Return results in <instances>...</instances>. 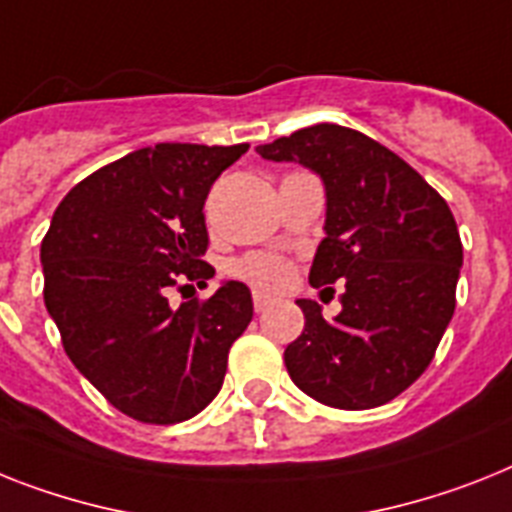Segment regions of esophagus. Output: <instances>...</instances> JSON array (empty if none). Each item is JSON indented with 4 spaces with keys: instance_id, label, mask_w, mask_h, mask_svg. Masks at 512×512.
<instances>
[{
    "instance_id": "obj_1",
    "label": "esophagus",
    "mask_w": 512,
    "mask_h": 512,
    "mask_svg": "<svg viewBox=\"0 0 512 512\" xmlns=\"http://www.w3.org/2000/svg\"><path fill=\"white\" fill-rule=\"evenodd\" d=\"M272 303H274L272 295L259 293V290L253 293V308H256V311H264V308H269V306H272Z\"/></svg>"
}]
</instances>
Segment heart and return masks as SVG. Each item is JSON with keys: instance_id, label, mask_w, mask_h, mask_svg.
<instances>
[{"instance_id": "obj_1", "label": "heart", "mask_w": 512, "mask_h": 512, "mask_svg": "<svg viewBox=\"0 0 512 512\" xmlns=\"http://www.w3.org/2000/svg\"><path fill=\"white\" fill-rule=\"evenodd\" d=\"M232 272L251 282V285L264 287V290H280L290 280V266L277 259V256H264V253L246 256V259L232 266Z\"/></svg>"}]
</instances>
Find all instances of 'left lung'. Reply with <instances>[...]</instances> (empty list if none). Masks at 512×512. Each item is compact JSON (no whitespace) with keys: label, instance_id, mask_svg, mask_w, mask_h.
Segmentation results:
<instances>
[{"label":"left lung","instance_id":"obj_1","mask_svg":"<svg viewBox=\"0 0 512 512\" xmlns=\"http://www.w3.org/2000/svg\"><path fill=\"white\" fill-rule=\"evenodd\" d=\"M256 151L322 180L324 240L308 282H345L335 319L316 301H295L306 324L285 348L287 374L342 411L390 403L424 374L453 319L463 266L453 211L411 164L358 130L322 122Z\"/></svg>","mask_w":512,"mask_h":512}]
</instances>
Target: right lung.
I'll use <instances>...</instances> for the list:
<instances>
[{
    "label": "right lung",
    "instance_id": "obj_1",
    "mask_svg": "<svg viewBox=\"0 0 512 512\" xmlns=\"http://www.w3.org/2000/svg\"><path fill=\"white\" fill-rule=\"evenodd\" d=\"M248 151L156 143L80 180L41 243L44 303L67 358L143 424H177L222 390L227 353L251 324V290L170 306V287L214 277L204 261L211 185Z\"/></svg>",
    "mask_w": 512,
    "mask_h": 512
}]
</instances>
